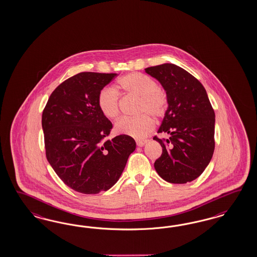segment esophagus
<instances>
[{
	"label": "esophagus",
	"instance_id": "1",
	"mask_svg": "<svg viewBox=\"0 0 257 257\" xmlns=\"http://www.w3.org/2000/svg\"><path fill=\"white\" fill-rule=\"evenodd\" d=\"M146 143H147V140H137V145L140 147L144 146Z\"/></svg>",
	"mask_w": 257,
	"mask_h": 257
}]
</instances>
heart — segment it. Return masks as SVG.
<instances>
[{"mask_svg": "<svg viewBox=\"0 0 257 257\" xmlns=\"http://www.w3.org/2000/svg\"><path fill=\"white\" fill-rule=\"evenodd\" d=\"M117 87L125 93L140 98V114L147 113L155 117L164 116L168 106L167 95L153 79L138 72L129 73L118 79ZM98 106L103 116L109 119H116L119 115L117 94L112 89H102L98 96ZM154 128L155 122L149 115L123 117L116 124L117 132L139 140L148 136Z\"/></svg>", "mask_w": 257, "mask_h": 257, "instance_id": "b5f03b06", "label": "heart"}]
</instances>
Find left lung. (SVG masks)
I'll list each match as a JSON object with an SVG mask.
<instances>
[{"label":"left lung","mask_w":257,"mask_h":257,"mask_svg":"<svg viewBox=\"0 0 257 257\" xmlns=\"http://www.w3.org/2000/svg\"><path fill=\"white\" fill-rule=\"evenodd\" d=\"M163 86L168 108L157 133L170 138L154 140L162 155L155 169L171 184H186L198 178L208 166L215 149V112L199 80L179 66L165 63L145 69Z\"/></svg>","instance_id":"8db88e82"}]
</instances>
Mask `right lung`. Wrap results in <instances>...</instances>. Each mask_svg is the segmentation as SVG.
<instances>
[{
	"label": "right lung",
	"instance_id": "right-lung-1",
	"mask_svg": "<svg viewBox=\"0 0 257 257\" xmlns=\"http://www.w3.org/2000/svg\"><path fill=\"white\" fill-rule=\"evenodd\" d=\"M117 73L80 72L51 94L42 113L48 162L59 178L84 194L106 191L117 183L135 140H107L112 123L98 106L101 89Z\"/></svg>",
	"mask_w": 257,
	"mask_h": 257
}]
</instances>
